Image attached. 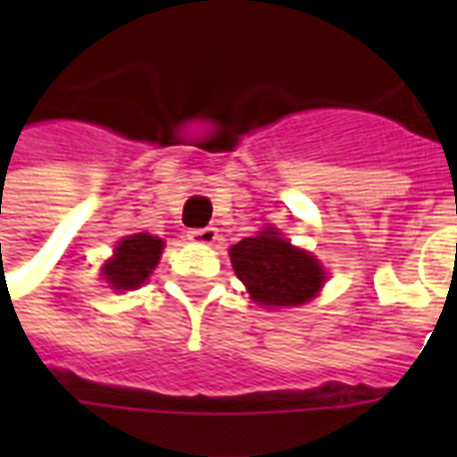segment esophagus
I'll return each instance as SVG.
<instances>
[{"label": "esophagus", "instance_id": "obj_1", "mask_svg": "<svg viewBox=\"0 0 457 457\" xmlns=\"http://www.w3.org/2000/svg\"><path fill=\"white\" fill-rule=\"evenodd\" d=\"M193 242H198V245H212L215 239H218V229L215 228H198V229H190L188 235Z\"/></svg>", "mask_w": 457, "mask_h": 457}]
</instances>
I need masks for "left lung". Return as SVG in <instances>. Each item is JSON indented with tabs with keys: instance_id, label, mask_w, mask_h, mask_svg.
Returning a JSON list of instances; mask_svg holds the SVG:
<instances>
[{
	"instance_id": "1",
	"label": "left lung",
	"mask_w": 457,
	"mask_h": 457,
	"mask_svg": "<svg viewBox=\"0 0 457 457\" xmlns=\"http://www.w3.org/2000/svg\"><path fill=\"white\" fill-rule=\"evenodd\" d=\"M229 259L259 306H301L316 296L326 281L318 259L291 247L274 228L237 242L229 249Z\"/></svg>"
}]
</instances>
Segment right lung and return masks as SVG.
<instances>
[{"label":"right lung","mask_w":457,"mask_h":457,"mask_svg":"<svg viewBox=\"0 0 457 457\" xmlns=\"http://www.w3.org/2000/svg\"><path fill=\"white\" fill-rule=\"evenodd\" d=\"M161 252H163V239L139 232L124 237L114 249V259H110L103 267L107 284H112L117 291H131L139 288L154 267L159 264Z\"/></svg>","instance_id":"add662e5"}]
</instances>
